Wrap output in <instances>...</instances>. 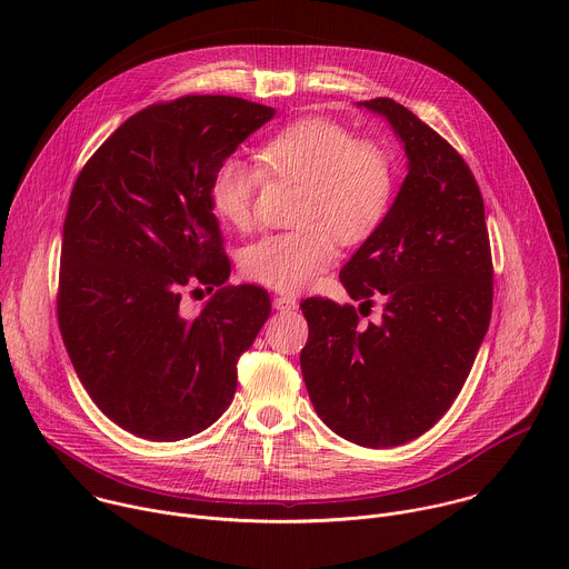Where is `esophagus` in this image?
I'll return each mask as SVG.
<instances>
[{
	"instance_id": "34e87169",
	"label": "esophagus",
	"mask_w": 569,
	"mask_h": 569,
	"mask_svg": "<svg viewBox=\"0 0 569 569\" xmlns=\"http://www.w3.org/2000/svg\"><path fill=\"white\" fill-rule=\"evenodd\" d=\"M272 306H274L277 310H281V312H288V310H295V308H297V299L290 297V295H279V297H274Z\"/></svg>"
}]
</instances>
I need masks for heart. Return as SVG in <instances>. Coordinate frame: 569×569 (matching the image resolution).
I'll return each mask as SVG.
<instances>
[{
  "label": "heart",
  "instance_id": "b5f03b06",
  "mask_svg": "<svg viewBox=\"0 0 569 569\" xmlns=\"http://www.w3.org/2000/svg\"><path fill=\"white\" fill-rule=\"evenodd\" d=\"M266 173L306 184L297 229L266 233L242 250L240 270L250 281L297 292L338 259V240L356 246L382 222L393 191V171L382 150L358 141L327 119L297 121L270 137L259 152ZM261 169L229 154L209 182L213 213L233 229H248Z\"/></svg>",
  "mask_w": 569,
  "mask_h": 569
}]
</instances>
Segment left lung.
<instances>
[{
	"instance_id": "left-lung-1",
	"label": "left lung",
	"mask_w": 569,
	"mask_h": 569,
	"mask_svg": "<svg viewBox=\"0 0 569 569\" xmlns=\"http://www.w3.org/2000/svg\"><path fill=\"white\" fill-rule=\"evenodd\" d=\"M382 114L408 154V176L376 231L340 270L351 299L382 295V321L353 306L301 301V373L317 417L365 448L428 432L461 391L493 310V261L483 200L463 157L391 99Z\"/></svg>"
}]
</instances>
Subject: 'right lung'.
Listing matches in <instances>:
<instances>
[{
    "mask_svg": "<svg viewBox=\"0 0 569 569\" xmlns=\"http://www.w3.org/2000/svg\"><path fill=\"white\" fill-rule=\"evenodd\" d=\"M274 117L236 97H182L123 121L76 178L62 227L58 323L97 408L148 441H180L229 408L236 362L270 317L259 286H227L211 211L216 167ZM214 297L193 318L181 292Z\"/></svg>",
    "mask_w": 569,
    "mask_h": 569,
    "instance_id": "1",
    "label": "right lung"
}]
</instances>
